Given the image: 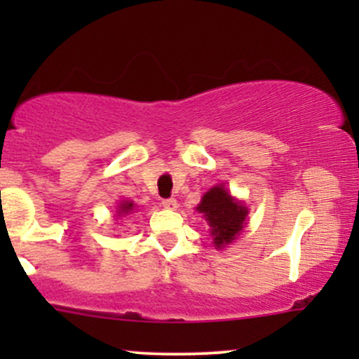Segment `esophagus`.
<instances>
[{
	"label": "esophagus",
	"instance_id": "esophagus-1",
	"mask_svg": "<svg viewBox=\"0 0 359 359\" xmlns=\"http://www.w3.org/2000/svg\"><path fill=\"white\" fill-rule=\"evenodd\" d=\"M162 205L165 209H175L177 208V201L174 199V197H168V199L162 201Z\"/></svg>",
	"mask_w": 359,
	"mask_h": 359
}]
</instances>
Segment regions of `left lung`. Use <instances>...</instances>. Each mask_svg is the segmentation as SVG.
Returning <instances> with one entry per match:
<instances>
[{
	"mask_svg": "<svg viewBox=\"0 0 359 359\" xmlns=\"http://www.w3.org/2000/svg\"><path fill=\"white\" fill-rule=\"evenodd\" d=\"M197 211L204 212L205 221L211 226L212 240L217 248L229 245L243 229L248 209L233 199L222 185H216L197 205Z\"/></svg>",
	"mask_w": 359,
	"mask_h": 359,
	"instance_id": "1",
	"label": "left lung"
}]
</instances>
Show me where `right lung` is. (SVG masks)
I'll return each instance as SVG.
<instances>
[{
    "mask_svg": "<svg viewBox=\"0 0 359 359\" xmlns=\"http://www.w3.org/2000/svg\"><path fill=\"white\" fill-rule=\"evenodd\" d=\"M133 211V203H123L119 205V214H128Z\"/></svg>",
    "mask_w": 359,
    "mask_h": 359,
    "instance_id": "add662e5",
    "label": "right lung"
}]
</instances>
